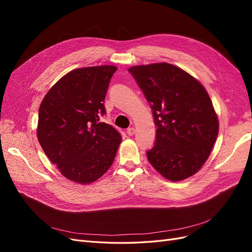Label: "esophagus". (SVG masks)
<instances>
[{"label":"esophagus","instance_id":"34e87169","mask_svg":"<svg viewBox=\"0 0 252 252\" xmlns=\"http://www.w3.org/2000/svg\"><path fill=\"white\" fill-rule=\"evenodd\" d=\"M134 133H135V129H134L133 127H130V128L127 129V134H128V135L131 136V135H133Z\"/></svg>","mask_w":252,"mask_h":252}]
</instances>
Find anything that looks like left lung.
<instances>
[{
	"label": "left lung",
	"instance_id": "1",
	"mask_svg": "<svg viewBox=\"0 0 252 252\" xmlns=\"http://www.w3.org/2000/svg\"><path fill=\"white\" fill-rule=\"evenodd\" d=\"M154 111L157 139L147 158L167 180L180 182L199 171L219 133L207 90L182 68L154 63L129 68Z\"/></svg>",
	"mask_w": 252,
	"mask_h": 252
}]
</instances>
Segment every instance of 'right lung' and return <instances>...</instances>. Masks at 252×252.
I'll return each mask as SVG.
<instances>
[{
	"instance_id": "1",
	"label": "right lung",
	"mask_w": 252,
	"mask_h": 252,
	"mask_svg": "<svg viewBox=\"0 0 252 252\" xmlns=\"http://www.w3.org/2000/svg\"><path fill=\"white\" fill-rule=\"evenodd\" d=\"M118 67L77 68L63 75L44 96L36 135L45 155L68 180L91 184L107 171L122 136L104 122V100Z\"/></svg>"
}]
</instances>
